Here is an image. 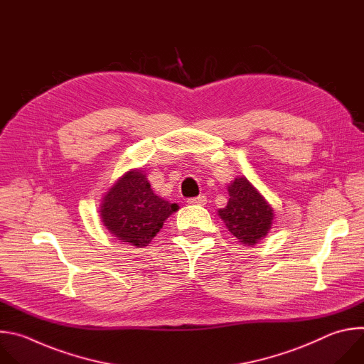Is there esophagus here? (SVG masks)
Returning <instances> with one entry per match:
<instances>
[{
	"label": "esophagus",
	"instance_id": "obj_1",
	"mask_svg": "<svg viewBox=\"0 0 364 364\" xmlns=\"http://www.w3.org/2000/svg\"><path fill=\"white\" fill-rule=\"evenodd\" d=\"M206 196L205 195H199V196H196V198H189L188 199V203L189 205H205L206 203Z\"/></svg>",
	"mask_w": 364,
	"mask_h": 364
}]
</instances>
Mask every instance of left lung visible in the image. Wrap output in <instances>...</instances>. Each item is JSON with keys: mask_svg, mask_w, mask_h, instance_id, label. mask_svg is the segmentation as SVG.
Here are the masks:
<instances>
[{"mask_svg": "<svg viewBox=\"0 0 364 364\" xmlns=\"http://www.w3.org/2000/svg\"><path fill=\"white\" fill-rule=\"evenodd\" d=\"M227 189L228 203L218 209V216L238 242L254 247L268 235L275 216L274 208L245 176H237Z\"/></svg>", "mask_w": 364, "mask_h": 364, "instance_id": "obj_1", "label": "left lung"}]
</instances>
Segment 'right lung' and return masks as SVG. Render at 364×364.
I'll return each mask as SVG.
<instances>
[{
  "label": "right lung",
  "instance_id": "obj_1",
  "mask_svg": "<svg viewBox=\"0 0 364 364\" xmlns=\"http://www.w3.org/2000/svg\"><path fill=\"white\" fill-rule=\"evenodd\" d=\"M178 203L158 196L146 172L134 168L123 173L105 193L99 205L102 225L122 242L143 248L156 237Z\"/></svg>",
  "mask_w": 364,
  "mask_h": 364
}]
</instances>
